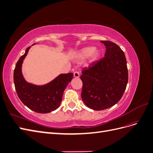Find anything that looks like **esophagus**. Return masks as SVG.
Wrapping results in <instances>:
<instances>
[{
	"label": "esophagus",
	"mask_w": 153,
	"mask_h": 153,
	"mask_svg": "<svg viewBox=\"0 0 153 153\" xmlns=\"http://www.w3.org/2000/svg\"><path fill=\"white\" fill-rule=\"evenodd\" d=\"M73 74H74V76L76 77V78L79 77V76H80V73L78 71H75V72H74Z\"/></svg>",
	"instance_id": "1"
}]
</instances>
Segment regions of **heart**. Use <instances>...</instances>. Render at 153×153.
Returning <instances> with one entry per match:
<instances>
[{
    "label": "heart",
    "instance_id": "heart-1",
    "mask_svg": "<svg viewBox=\"0 0 153 153\" xmlns=\"http://www.w3.org/2000/svg\"><path fill=\"white\" fill-rule=\"evenodd\" d=\"M91 55V62H93L98 59L100 57V52L98 50H95V48L94 47H85L78 52L77 57L78 58V59L83 60L89 57Z\"/></svg>",
    "mask_w": 153,
    "mask_h": 153
}]
</instances>
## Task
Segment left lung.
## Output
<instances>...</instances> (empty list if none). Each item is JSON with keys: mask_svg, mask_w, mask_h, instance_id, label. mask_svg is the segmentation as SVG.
<instances>
[{"mask_svg": "<svg viewBox=\"0 0 153 153\" xmlns=\"http://www.w3.org/2000/svg\"><path fill=\"white\" fill-rule=\"evenodd\" d=\"M101 42L106 47L104 57L83 68L80 76L82 99L86 106L94 110L108 108L119 102L128 82L123 51L110 41Z\"/></svg>", "mask_w": 153, "mask_h": 153, "instance_id": "obj_1", "label": "left lung"}]
</instances>
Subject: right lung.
<instances>
[{
	"label": "right lung",
	"mask_w": 153,
	"mask_h": 153,
	"mask_svg": "<svg viewBox=\"0 0 153 153\" xmlns=\"http://www.w3.org/2000/svg\"><path fill=\"white\" fill-rule=\"evenodd\" d=\"M30 47L16 62L13 79L18 98L27 107L39 114H46L56 110L61 104L63 92L73 74H62L49 84L37 86L29 84L22 73V64L29 52Z\"/></svg>",
	"instance_id": "right-lung-1"
}]
</instances>
